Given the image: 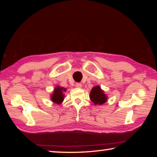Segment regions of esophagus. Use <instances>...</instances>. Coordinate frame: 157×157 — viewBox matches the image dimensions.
<instances>
[{
	"mask_svg": "<svg viewBox=\"0 0 157 157\" xmlns=\"http://www.w3.org/2000/svg\"><path fill=\"white\" fill-rule=\"evenodd\" d=\"M75 86L77 88H81L82 87V84L79 83V82H78V83L75 84Z\"/></svg>",
	"mask_w": 157,
	"mask_h": 157,
	"instance_id": "34e87169",
	"label": "esophagus"
}]
</instances>
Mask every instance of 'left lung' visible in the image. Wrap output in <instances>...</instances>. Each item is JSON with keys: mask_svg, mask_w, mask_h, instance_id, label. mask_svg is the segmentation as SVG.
I'll return each instance as SVG.
<instances>
[{"mask_svg": "<svg viewBox=\"0 0 157 157\" xmlns=\"http://www.w3.org/2000/svg\"><path fill=\"white\" fill-rule=\"evenodd\" d=\"M90 98L95 105H102L107 101V96L100 86H96L90 93Z\"/></svg>", "mask_w": 157, "mask_h": 157, "instance_id": "left-lung-1", "label": "left lung"}]
</instances>
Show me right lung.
I'll use <instances>...</instances> for the list:
<instances>
[{"instance_id": "1", "label": "right lung", "mask_w": 157, "mask_h": 157, "mask_svg": "<svg viewBox=\"0 0 157 157\" xmlns=\"http://www.w3.org/2000/svg\"><path fill=\"white\" fill-rule=\"evenodd\" d=\"M66 89H63V87L57 86V88H55L53 92V94L51 95V99L53 102L57 103V104H61V102H62L63 98V91H65Z\"/></svg>"}]
</instances>
